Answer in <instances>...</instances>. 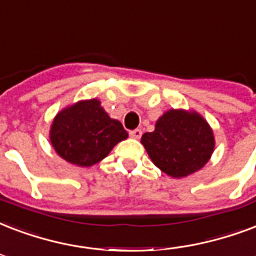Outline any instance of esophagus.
Instances as JSON below:
<instances>
[{
    "label": "esophagus",
    "mask_w": 256,
    "mask_h": 256,
    "mask_svg": "<svg viewBox=\"0 0 256 256\" xmlns=\"http://www.w3.org/2000/svg\"><path fill=\"white\" fill-rule=\"evenodd\" d=\"M128 134H130V136H132V138H136V140H138V138H141L142 130L141 128H136V130H132V132H128Z\"/></svg>",
    "instance_id": "1"
}]
</instances>
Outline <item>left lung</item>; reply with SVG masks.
Listing matches in <instances>:
<instances>
[{
	"label": "left lung",
	"instance_id": "obj_1",
	"mask_svg": "<svg viewBox=\"0 0 256 256\" xmlns=\"http://www.w3.org/2000/svg\"><path fill=\"white\" fill-rule=\"evenodd\" d=\"M141 142L154 165L176 178L202 169L214 148L210 124L198 112L184 110L166 111Z\"/></svg>",
	"mask_w": 256,
	"mask_h": 256
}]
</instances>
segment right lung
Masks as SVG:
<instances>
[{
	"label": "right lung",
	"mask_w": 256,
	"mask_h": 256,
	"mask_svg": "<svg viewBox=\"0 0 256 256\" xmlns=\"http://www.w3.org/2000/svg\"><path fill=\"white\" fill-rule=\"evenodd\" d=\"M128 136L122 124L111 120L96 99L64 108L50 126V142L56 153L78 166L99 162Z\"/></svg>",
	"instance_id": "add662e5"
}]
</instances>
